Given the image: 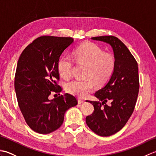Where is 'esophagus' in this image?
Returning <instances> with one entry per match:
<instances>
[{"instance_id":"obj_1","label":"esophagus","mask_w":156,"mask_h":156,"mask_svg":"<svg viewBox=\"0 0 156 156\" xmlns=\"http://www.w3.org/2000/svg\"><path fill=\"white\" fill-rule=\"evenodd\" d=\"M78 102L79 105H81V104H83L84 102V101L81 100V99H79V98H78Z\"/></svg>"}]
</instances>
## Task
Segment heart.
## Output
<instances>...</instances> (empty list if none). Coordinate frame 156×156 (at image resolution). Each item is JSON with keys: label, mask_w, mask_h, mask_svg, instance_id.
<instances>
[{"label": "heart", "mask_w": 156, "mask_h": 156, "mask_svg": "<svg viewBox=\"0 0 156 156\" xmlns=\"http://www.w3.org/2000/svg\"><path fill=\"white\" fill-rule=\"evenodd\" d=\"M73 58L79 64L87 66L84 80H72L66 82V92L80 98H85L94 89V83L101 87L111 78L115 68L113 56L105 54L102 49L93 44H85L76 49ZM73 63L70 58L63 57L58 62L59 75L68 78L72 72Z\"/></svg>", "instance_id": "heart-1"}]
</instances>
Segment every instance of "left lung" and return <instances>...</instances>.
I'll return each mask as SVG.
<instances>
[{
	"mask_svg": "<svg viewBox=\"0 0 156 156\" xmlns=\"http://www.w3.org/2000/svg\"><path fill=\"white\" fill-rule=\"evenodd\" d=\"M91 39L110 45L115 60L111 78L94 94L99 101H87L94 108L92 115L86 118L88 127L96 134L107 137L120 131L133 113L140 88L138 65L128 48L117 37L100 36Z\"/></svg>",
	"mask_w": 156,
	"mask_h": 156,
	"instance_id": "1",
	"label": "left lung"
}]
</instances>
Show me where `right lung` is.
I'll return each instance as SVG.
<instances>
[{
	"instance_id": "right-lung-1",
	"label": "right lung",
	"mask_w": 156,
	"mask_h": 156,
	"mask_svg": "<svg viewBox=\"0 0 156 156\" xmlns=\"http://www.w3.org/2000/svg\"><path fill=\"white\" fill-rule=\"evenodd\" d=\"M74 39L41 36L29 44L20 55L15 77L19 107L32 130L48 134L60 127L66 111L78 104L69 94L49 100L51 92H60L58 64L62 53Z\"/></svg>"
}]
</instances>
